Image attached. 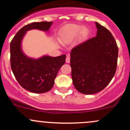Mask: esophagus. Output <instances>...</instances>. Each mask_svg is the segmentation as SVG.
<instances>
[{"mask_svg": "<svg viewBox=\"0 0 130 130\" xmlns=\"http://www.w3.org/2000/svg\"><path fill=\"white\" fill-rule=\"evenodd\" d=\"M70 56L67 55V57H66V63H70Z\"/></svg>", "mask_w": 130, "mask_h": 130, "instance_id": "esophagus-1", "label": "esophagus"}]
</instances>
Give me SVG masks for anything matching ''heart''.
Returning <instances> with one entry per match:
<instances>
[{"mask_svg":"<svg viewBox=\"0 0 130 130\" xmlns=\"http://www.w3.org/2000/svg\"><path fill=\"white\" fill-rule=\"evenodd\" d=\"M89 34V29L86 26L78 24H68L59 31L58 38L63 44H69L73 41L77 36L84 39Z\"/></svg>","mask_w":130,"mask_h":130,"instance_id":"b5f03b06","label":"heart"}]
</instances>
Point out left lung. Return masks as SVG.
Masks as SVG:
<instances>
[{
	"label": "left lung",
	"mask_w": 130,
	"mask_h": 130,
	"mask_svg": "<svg viewBox=\"0 0 130 130\" xmlns=\"http://www.w3.org/2000/svg\"><path fill=\"white\" fill-rule=\"evenodd\" d=\"M95 37L80 43L70 52L72 78L75 89L84 94L103 90L115 75L118 48L112 34L95 22Z\"/></svg>",
	"instance_id": "1"
}]
</instances>
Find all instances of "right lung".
I'll return each mask as SVG.
<instances>
[{
	"label": "right lung",
	"instance_id": "add662e5",
	"mask_svg": "<svg viewBox=\"0 0 130 130\" xmlns=\"http://www.w3.org/2000/svg\"><path fill=\"white\" fill-rule=\"evenodd\" d=\"M53 22L32 23L22 27L10 44V67L19 84L33 93L51 90L60 68L65 62V55L53 57L43 55L38 58L29 57L23 52L22 41L27 31L38 29L48 32Z\"/></svg>",
	"mask_w": 130,
	"mask_h": 130
}]
</instances>
